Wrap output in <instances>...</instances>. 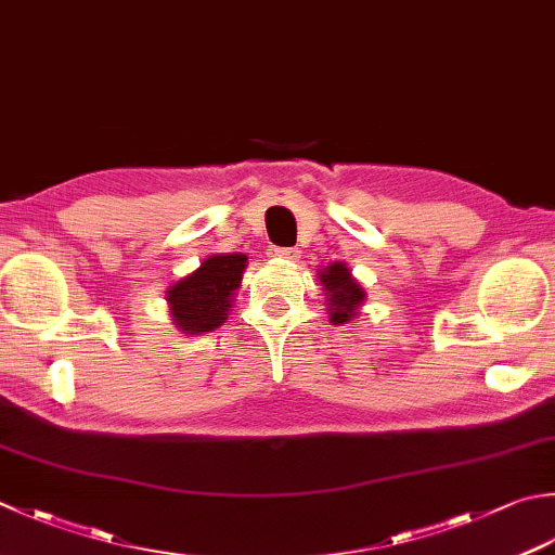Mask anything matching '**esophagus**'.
<instances>
[{
  "instance_id": "34e87169",
  "label": "esophagus",
  "mask_w": 555,
  "mask_h": 555,
  "mask_svg": "<svg viewBox=\"0 0 555 555\" xmlns=\"http://www.w3.org/2000/svg\"><path fill=\"white\" fill-rule=\"evenodd\" d=\"M271 255L279 257V259H298L300 249L298 247H274V249H271Z\"/></svg>"
}]
</instances>
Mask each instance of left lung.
Segmentation results:
<instances>
[{
    "label": "left lung",
    "instance_id": "obj_1",
    "mask_svg": "<svg viewBox=\"0 0 555 555\" xmlns=\"http://www.w3.org/2000/svg\"><path fill=\"white\" fill-rule=\"evenodd\" d=\"M320 281L324 291L330 293V318L334 324H344L349 322L353 314H356V308L361 306L365 293L363 288L356 284L351 271L346 269L341 262H336L332 267H327V271H322L320 274Z\"/></svg>",
    "mask_w": 555,
    "mask_h": 555
}]
</instances>
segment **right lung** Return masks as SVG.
I'll list each match as a JSON object with an SVG mask.
<instances>
[{
	"label": "right lung",
	"instance_id": "1",
	"mask_svg": "<svg viewBox=\"0 0 555 555\" xmlns=\"http://www.w3.org/2000/svg\"><path fill=\"white\" fill-rule=\"evenodd\" d=\"M245 255H214L204 259L194 274L184 276L168 291L172 320L188 334L221 327L231 308L233 291L241 286Z\"/></svg>",
	"mask_w": 555,
	"mask_h": 555
}]
</instances>
